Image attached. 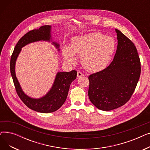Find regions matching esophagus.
I'll return each mask as SVG.
<instances>
[{"label": "esophagus", "instance_id": "obj_1", "mask_svg": "<svg viewBox=\"0 0 150 150\" xmlns=\"http://www.w3.org/2000/svg\"><path fill=\"white\" fill-rule=\"evenodd\" d=\"M84 74L83 73H81V72H77V78H80L81 76H83Z\"/></svg>", "mask_w": 150, "mask_h": 150}]
</instances>
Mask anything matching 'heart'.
Masks as SVG:
<instances>
[{"mask_svg":"<svg viewBox=\"0 0 150 150\" xmlns=\"http://www.w3.org/2000/svg\"><path fill=\"white\" fill-rule=\"evenodd\" d=\"M115 41L110 36L93 32L72 38L70 47L64 45L62 55L70 64L76 62L75 55H80L83 67L90 72H97L109 64L115 50Z\"/></svg>","mask_w":150,"mask_h":150,"instance_id":"1","label":"heart"}]
</instances>
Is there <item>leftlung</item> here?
I'll return each instance as SVG.
<instances>
[{"instance_id": "8db88e82", "label": "left lung", "mask_w": 150, "mask_h": 150, "mask_svg": "<svg viewBox=\"0 0 150 150\" xmlns=\"http://www.w3.org/2000/svg\"><path fill=\"white\" fill-rule=\"evenodd\" d=\"M117 48L113 61L100 72L89 76L88 96L102 111L124 105L134 91L140 75V61L134 44L119 30Z\"/></svg>"}]
</instances>
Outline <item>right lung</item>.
Instances as JSON below:
<instances>
[{"label": "right lung", "instance_id": "add662e5", "mask_svg": "<svg viewBox=\"0 0 150 150\" xmlns=\"http://www.w3.org/2000/svg\"><path fill=\"white\" fill-rule=\"evenodd\" d=\"M51 25H44L35 29L22 36L16 45L10 60V72L18 95L27 107L34 111L42 113H50L57 111L64 104L69 90L70 85L76 78L77 72H59L55 76L50 91L39 98H31L23 92L15 72V65L22 47L38 41L52 42L59 52V44L53 42L51 35Z\"/></svg>", "mask_w": 150, "mask_h": 150}]
</instances>
